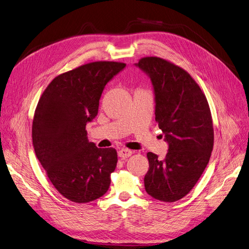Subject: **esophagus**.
<instances>
[{"instance_id":"34e87169","label":"esophagus","mask_w":249,"mask_h":249,"mask_svg":"<svg viewBox=\"0 0 249 249\" xmlns=\"http://www.w3.org/2000/svg\"><path fill=\"white\" fill-rule=\"evenodd\" d=\"M118 155H119V157H121V158H127V157H129V156L132 155V151L129 150V149H121L119 151Z\"/></svg>"}]
</instances>
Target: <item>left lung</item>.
<instances>
[{
  "mask_svg": "<svg viewBox=\"0 0 249 249\" xmlns=\"http://www.w3.org/2000/svg\"><path fill=\"white\" fill-rule=\"evenodd\" d=\"M135 65L151 78L155 121L168 143L162 160L147 153L145 189L152 197L173 203L189 194L210 160L214 130L209 103L188 72L174 63L145 57Z\"/></svg>",
  "mask_w": 249,
  "mask_h": 249,
  "instance_id": "left-lung-1",
  "label": "left lung"
}]
</instances>
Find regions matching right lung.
I'll return each mask as SVG.
<instances>
[{"instance_id":"1","label":"right lung","mask_w":249,"mask_h":249,"mask_svg":"<svg viewBox=\"0 0 249 249\" xmlns=\"http://www.w3.org/2000/svg\"><path fill=\"white\" fill-rule=\"evenodd\" d=\"M125 66L85 64L55 76L38 101L32 125L35 153L53 187L71 202H92L110 185L117 151L88 141L86 125L98 114L104 87Z\"/></svg>"}]
</instances>
